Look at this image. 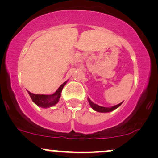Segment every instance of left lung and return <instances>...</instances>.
I'll list each match as a JSON object with an SVG mask.
<instances>
[{
  "mask_svg": "<svg viewBox=\"0 0 158 158\" xmlns=\"http://www.w3.org/2000/svg\"><path fill=\"white\" fill-rule=\"evenodd\" d=\"M88 102H89L90 107H91L94 110H96V111H98V112H101V113H107V112L112 111V110L117 109V108H119V107L121 106V104H122V102H121L119 103V104L117 105V106H112L110 107V108H106V107L98 106V105L95 104V103H94L93 102H91V100H90L89 98H88Z\"/></svg>",
  "mask_w": 158,
  "mask_h": 158,
  "instance_id": "8db88e82",
  "label": "left lung"
}]
</instances>
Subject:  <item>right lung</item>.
<instances>
[{
    "label": "right lung",
    "mask_w": 158,
    "mask_h": 158,
    "mask_svg": "<svg viewBox=\"0 0 158 158\" xmlns=\"http://www.w3.org/2000/svg\"><path fill=\"white\" fill-rule=\"evenodd\" d=\"M67 81H64L62 85L58 88L54 94H50V95H44V94H35L30 93L28 91L29 95L31 97L32 102L35 104L37 105L38 106L41 107V108H50V107L54 106L56 104H57L58 102L59 101L61 97V93L62 91L63 88L65 85H66Z\"/></svg>",
    "instance_id": "add662e5"
}]
</instances>
